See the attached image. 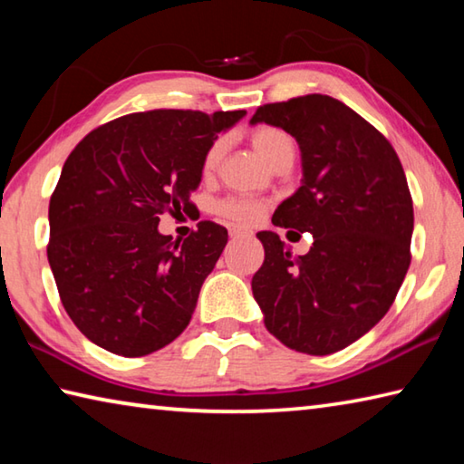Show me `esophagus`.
I'll use <instances>...</instances> for the list:
<instances>
[{
  "instance_id": "obj_1",
  "label": "esophagus",
  "mask_w": 464,
  "mask_h": 464,
  "mask_svg": "<svg viewBox=\"0 0 464 464\" xmlns=\"http://www.w3.org/2000/svg\"><path fill=\"white\" fill-rule=\"evenodd\" d=\"M229 235L233 239H241V237H251V231L246 229V227H229Z\"/></svg>"
}]
</instances>
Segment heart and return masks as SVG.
I'll use <instances>...</instances> for the list:
<instances>
[{"instance_id":"1","label":"heart","mask_w":464,"mask_h":464,"mask_svg":"<svg viewBox=\"0 0 464 464\" xmlns=\"http://www.w3.org/2000/svg\"><path fill=\"white\" fill-rule=\"evenodd\" d=\"M251 145H254L256 151L260 153L270 166L278 160V157L293 151V140L288 139L286 132H282L280 129H274V127H260L257 130L251 132ZM223 149H225L223 139H217L210 143L207 153L202 157L204 174H213L218 160H221L223 155ZM217 210L218 215L229 218V221L254 223L262 217L264 204L254 198H227L218 204Z\"/></svg>"}]
</instances>
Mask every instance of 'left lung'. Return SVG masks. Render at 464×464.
Here are the masks:
<instances>
[{"label": "left lung", "instance_id": "obj_1", "mask_svg": "<svg viewBox=\"0 0 464 464\" xmlns=\"http://www.w3.org/2000/svg\"><path fill=\"white\" fill-rule=\"evenodd\" d=\"M251 124L293 135L303 184L272 223L311 233L304 256L260 231L251 278L266 329L290 350L334 354L379 324L410 268L413 202L395 149L343 102L321 93L266 104Z\"/></svg>", "mask_w": 464, "mask_h": 464}]
</instances>
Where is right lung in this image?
Returning <instances> with one entry per match:
<instances>
[{
	"instance_id": "obj_1",
	"label": "right lung",
	"mask_w": 464,
	"mask_h": 464,
	"mask_svg": "<svg viewBox=\"0 0 464 464\" xmlns=\"http://www.w3.org/2000/svg\"><path fill=\"white\" fill-rule=\"evenodd\" d=\"M246 110H149L85 135L63 166L49 204L46 256L77 329L112 354L137 358L174 342L190 324L227 229L198 223L171 239L163 213L192 208L202 157Z\"/></svg>"
}]
</instances>
